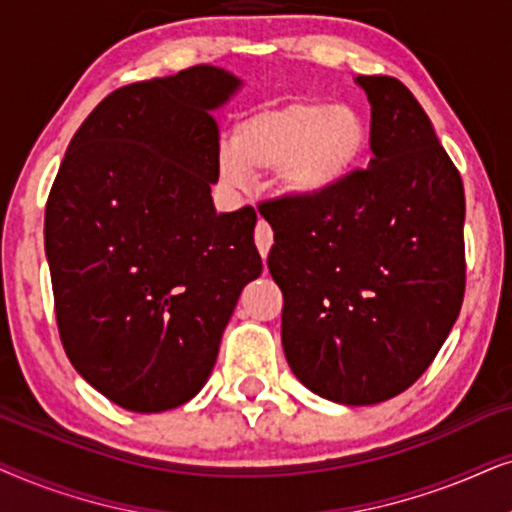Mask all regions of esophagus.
<instances>
[{
    "label": "esophagus",
    "instance_id": "1",
    "mask_svg": "<svg viewBox=\"0 0 512 512\" xmlns=\"http://www.w3.org/2000/svg\"><path fill=\"white\" fill-rule=\"evenodd\" d=\"M255 243H257V250H260V255L267 260L269 255V248L271 243H274V231H271V227L264 220L257 222V229H255Z\"/></svg>",
    "mask_w": 512,
    "mask_h": 512
}]
</instances>
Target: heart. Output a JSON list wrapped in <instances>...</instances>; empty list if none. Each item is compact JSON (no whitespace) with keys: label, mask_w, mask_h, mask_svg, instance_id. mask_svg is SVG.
<instances>
[{"label":"heart","mask_w":512,"mask_h":512,"mask_svg":"<svg viewBox=\"0 0 512 512\" xmlns=\"http://www.w3.org/2000/svg\"><path fill=\"white\" fill-rule=\"evenodd\" d=\"M365 147L367 128L358 112L299 100L245 119L236 142L220 149V173L231 185H245L250 173L276 170L283 192L320 199L344 185Z\"/></svg>","instance_id":"heart-1"}]
</instances>
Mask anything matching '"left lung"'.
I'll return each mask as SVG.
<instances>
[{
  "label": "left lung",
  "instance_id": "1",
  "mask_svg": "<svg viewBox=\"0 0 512 512\" xmlns=\"http://www.w3.org/2000/svg\"><path fill=\"white\" fill-rule=\"evenodd\" d=\"M372 105L367 168L320 199L260 203L274 229L285 358L306 388L374 405L438 356L466 292V196L410 88L358 77Z\"/></svg>",
  "mask_w": 512,
  "mask_h": 512
}]
</instances>
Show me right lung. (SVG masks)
Returning a JSON list of instances; mask_svg holds the SVG:
<instances>
[{"label": "right lung", "instance_id": "add662e5", "mask_svg": "<svg viewBox=\"0 0 512 512\" xmlns=\"http://www.w3.org/2000/svg\"><path fill=\"white\" fill-rule=\"evenodd\" d=\"M196 65L109 93L67 147L44 215L60 342L88 384L131 412L206 384L243 285L262 274L252 206L215 213L220 126L236 91Z\"/></svg>", "mask_w": 512, "mask_h": 512}]
</instances>
